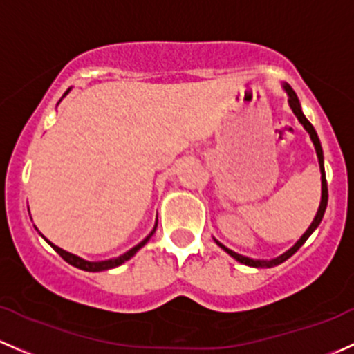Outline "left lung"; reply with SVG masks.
<instances>
[{"label":"left lung","mask_w":354,"mask_h":354,"mask_svg":"<svg viewBox=\"0 0 354 354\" xmlns=\"http://www.w3.org/2000/svg\"><path fill=\"white\" fill-rule=\"evenodd\" d=\"M283 88H285L286 95H288V103H290V106H292L293 113L297 115V118H299V122H300V124L304 125L305 130H307V132L310 133V139H312V142H314V146H315V152H317V158H319V166H321V180H322V198H321V205H319L317 215H315L314 222H312L310 227H308V229L305 230V234H304V236L300 237L299 241H297V244L293 245L292 249H288V251L283 252V254H281V256H278L277 259H270V261H265V259H251V258H245V256H241V254H237V252L230 251L229 248H225L224 244H221V243H218V241H217V244L221 245L222 249H224V251L227 252V254H230V256H232L234 259H237V261H239V263H243V265H248V266H254V268H270V266H277V265H280V263L286 261V259H288L290 256H293V254H295V252L299 251L300 248H302V244L305 243V241L308 239V236H310V234L314 232L315 229H317V225L321 224L322 217H324L326 207H327V180H326V171H324V154H322L321 140H319V137H317V132H315V129L312 127V124H310V122H308L307 118H305V115L302 113V109H300V102H299V98H297L295 91H293V89H292V86H290V84H283Z\"/></svg>","instance_id":"left-lung-1"}]
</instances>
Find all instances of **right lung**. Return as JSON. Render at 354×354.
<instances>
[{"label": "right lung", "mask_w": 354, "mask_h": 354, "mask_svg": "<svg viewBox=\"0 0 354 354\" xmlns=\"http://www.w3.org/2000/svg\"><path fill=\"white\" fill-rule=\"evenodd\" d=\"M69 91V89H68ZM68 91L64 93V95H68ZM156 227H158V224H156ZM156 227L154 229H152V232L149 234V236L146 237V239L142 241V243H139L136 245V248H132L130 249V251H127L125 252V254H122V256H118V258H115V259H109V261H98V263H91V261H84V259H81V258H77V256H74V254H71V252H68V251H64V249H61V248H57V245H54L52 243H49V241H47V243H49L52 248H54V251L57 252L59 256H61L62 259H64L66 263H69V265H73V266H76V268H80V270H84V271H103V270H110V268H117V266H120L122 263H125V261H129L130 258H132L133 254H136L137 251H139L140 248H142L144 244L147 243L149 239H151V236L152 234L156 232Z\"/></svg>", "instance_id": "add662e5"}]
</instances>
